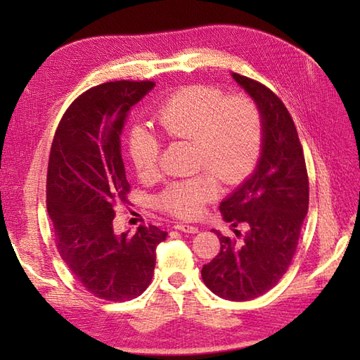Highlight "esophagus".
<instances>
[{"instance_id":"esophagus-1","label":"esophagus","mask_w":360,"mask_h":360,"mask_svg":"<svg viewBox=\"0 0 360 360\" xmlns=\"http://www.w3.org/2000/svg\"><path fill=\"white\" fill-rule=\"evenodd\" d=\"M174 229H178V231L186 232V233H196L198 232V227L196 226H190L187 223H176Z\"/></svg>"}]
</instances>
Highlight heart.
<instances>
[{
    "instance_id": "1",
    "label": "heart",
    "mask_w": 360,
    "mask_h": 360,
    "mask_svg": "<svg viewBox=\"0 0 360 360\" xmlns=\"http://www.w3.org/2000/svg\"><path fill=\"white\" fill-rule=\"evenodd\" d=\"M162 133L172 141H192L196 168L193 178L174 181L156 198L160 210L179 218H198L204 205L217 200L219 184H240L255 170L262 156L264 127L258 105L246 94L226 96L207 85H187L167 98L156 111ZM127 155L139 178L159 173V137L142 127L128 133Z\"/></svg>"
}]
</instances>
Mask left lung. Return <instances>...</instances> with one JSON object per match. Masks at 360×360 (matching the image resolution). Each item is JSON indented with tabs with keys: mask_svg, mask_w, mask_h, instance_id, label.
<instances>
[{
	"mask_svg": "<svg viewBox=\"0 0 360 360\" xmlns=\"http://www.w3.org/2000/svg\"><path fill=\"white\" fill-rule=\"evenodd\" d=\"M232 77L254 98L263 116V150L255 172L219 204L235 236L217 232L221 249L202 266V280L213 294L248 302L266 294L292 262L308 213L309 181L297 128L280 97L246 75Z\"/></svg>",
	"mask_w": 360,
	"mask_h": 360,
	"instance_id": "1",
	"label": "left lung"
}]
</instances>
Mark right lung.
Instances as JSON below:
<instances>
[{
	"mask_svg": "<svg viewBox=\"0 0 360 360\" xmlns=\"http://www.w3.org/2000/svg\"><path fill=\"white\" fill-rule=\"evenodd\" d=\"M155 82L117 80L93 86L63 114L53 136L46 205L60 257L88 292L127 302L148 288L156 248L167 232L148 224L114 232L116 207L129 204L120 136L131 106Z\"/></svg>",
	"mask_w": 360,
	"mask_h": 360,
	"instance_id": "right-lung-1",
	"label": "right lung"
}]
</instances>
